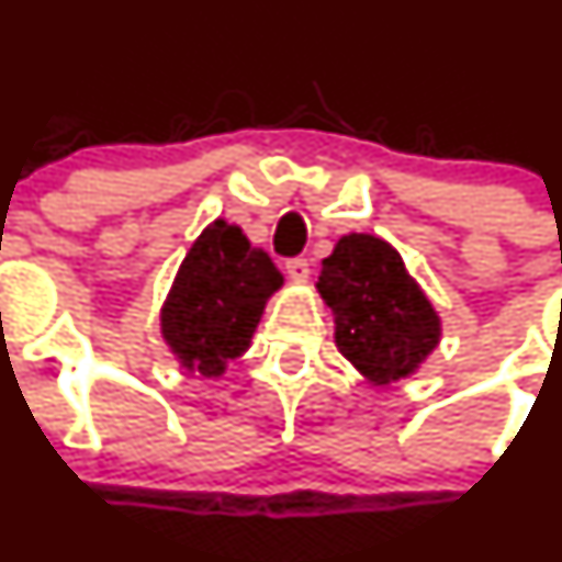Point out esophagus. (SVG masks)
I'll return each mask as SVG.
<instances>
[{"label": "esophagus", "mask_w": 562, "mask_h": 562, "mask_svg": "<svg viewBox=\"0 0 562 562\" xmlns=\"http://www.w3.org/2000/svg\"><path fill=\"white\" fill-rule=\"evenodd\" d=\"M308 273H311L308 259H303V257L286 259V276L292 281H305V279H308Z\"/></svg>", "instance_id": "esophagus-1"}]
</instances>
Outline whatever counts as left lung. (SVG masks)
Returning a JSON list of instances; mask_svg holds the SVG:
<instances>
[{
	"label": "left lung",
	"instance_id": "obj_1",
	"mask_svg": "<svg viewBox=\"0 0 562 562\" xmlns=\"http://www.w3.org/2000/svg\"><path fill=\"white\" fill-rule=\"evenodd\" d=\"M316 289L336 316L338 352L376 385L409 376L440 344V316L380 237H341Z\"/></svg>",
	"mask_w": 562,
	"mask_h": 562
}]
</instances>
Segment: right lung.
Listing matches in <instances>:
<instances>
[{
	"label": "right lung",
	"mask_w": 562,
	"mask_h": 562,
	"mask_svg": "<svg viewBox=\"0 0 562 562\" xmlns=\"http://www.w3.org/2000/svg\"><path fill=\"white\" fill-rule=\"evenodd\" d=\"M283 276L240 226L213 221L177 270L160 311V333L182 369L224 374L251 344L265 303Z\"/></svg>",
	"instance_id": "1"
}]
</instances>
